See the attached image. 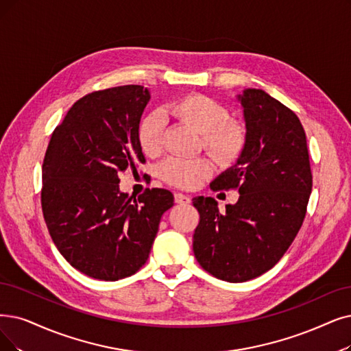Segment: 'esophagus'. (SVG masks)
Masks as SVG:
<instances>
[{
	"mask_svg": "<svg viewBox=\"0 0 351 351\" xmlns=\"http://www.w3.org/2000/svg\"><path fill=\"white\" fill-rule=\"evenodd\" d=\"M174 200L177 204H187L191 202V199L189 197V195L183 194V193H176L174 194Z\"/></svg>",
	"mask_w": 351,
	"mask_h": 351,
	"instance_id": "obj_1",
	"label": "esophagus"
}]
</instances>
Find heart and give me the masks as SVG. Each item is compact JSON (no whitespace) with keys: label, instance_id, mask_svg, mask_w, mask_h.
Here are the masks:
<instances>
[{"label":"heart","instance_id":"1","mask_svg":"<svg viewBox=\"0 0 351 351\" xmlns=\"http://www.w3.org/2000/svg\"><path fill=\"white\" fill-rule=\"evenodd\" d=\"M168 112L178 121L202 134L203 148L221 165H232L242 157L247 134L245 125L230 117L226 105L202 93H190L174 101ZM165 119L160 112L145 115L138 127V143L147 156H157L162 149ZM212 164L204 157L167 158L158 168L167 184L193 189L212 174Z\"/></svg>","mask_w":351,"mask_h":351}]
</instances>
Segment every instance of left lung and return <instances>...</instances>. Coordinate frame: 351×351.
Returning a JSON list of instances; mask_svg holds the SVG:
<instances>
[{
    "instance_id": "obj_1",
    "label": "left lung",
    "mask_w": 351,
    "mask_h": 351,
    "mask_svg": "<svg viewBox=\"0 0 351 351\" xmlns=\"http://www.w3.org/2000/svg\"><path fill=\"white\" fill-rule=\"evenodd\" d=\"M239 101L246 148L210 184L213 191L239 190V200L221 215L213 197L193 199L200 213L194 256L204 271L228 282H245L274 268L301 229L313 190L298 117L261 89H246Z\"/></svg>"
}]
</instances>
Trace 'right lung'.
<instances>
[{
	"label": "right lung",
	"instance_id": "right-lung-1",
	"mask_svg": "<svg viewBox=\"0 0 351 351\" xmlns=\"http://www.w3.org/2000/svg\"><path fill=\"white\" fill-rule=\"evenodd\" d=\"M149 92L141 85L88 93L51 134L43 161L41 208L63 258L102 281L134 275L145 265L174 195L145 189L119 191V173L145 158L138 127Z\"/></svg>",
	"mask_w": 351,
	"mask_h": 351
}]
</instances>
